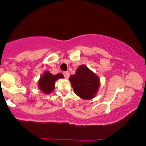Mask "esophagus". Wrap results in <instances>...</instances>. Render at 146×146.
Returning a JSON list of instances; mask_svg holds the SVG:
<instances>
[{"label":"esophagus","instance_id":"1","mask_svg":"<svg viewBox=\"0 0 146 146\" xmlns=\"http://www.w3.org/2000/svg\"><path fill=\"white\" fill-rule=\"evenodd\" d=\"M63 75H64V78H66V79H68V78H69V76H70V73H69V72H68V71L64 72Z\"/></svg>","mask_w":146,"mask_h":146}]
</instances>
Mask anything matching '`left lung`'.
Instances as JSON below:
<instances>
[{
  "instance_id": "8db88e82",
  "label": "left lung",
  "mask_w": 146,
  "mask_h": 146,
  "mask_svg": "<svg viewBox=\"0 0 146 146\" xmlns=\"http://www.w3.org/2000/svg\"><path fill=\"white\" fill-rule=\"evenodd\" d=\"M75 93L84 100H90L100 87V78L85 65H81L69 78Z\"/></svg>"
}]
</instances>
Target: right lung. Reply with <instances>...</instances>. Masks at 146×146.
Listing matches in <instances>:
<instances>
[{"label":"right lung","mask_w":146,"mask_h":146,"mask_svg":"<svg viewBox=\"0 0 146 146\" xmlns=\"http://www.w3.org/2000/svg\"><path fill=\"white\" fill-rule=\"evenodd\" d=\"M63 78L64 75L61 73L53 75L49 71L44 72L38 81V86L42 92L45 94H49L54 90L56 80Z\"/></svg>","instance_id":"add662e5"}]
</instances>
